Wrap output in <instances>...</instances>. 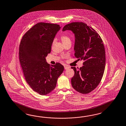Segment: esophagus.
Listing matches in <instances>:
<instances>
[{
    "instance_id": "1",
    "label": "esophagus",
    "mask_w": 126,
    "mask_h": 126,
    "mask_svg": "<svg viewBox=\"0 0 126 126\" xmlns=\"http://www.w3.org/2000/svg\"><path fill=\"white\" fill-rule=\"evenodd\" d=\"M70 68L69 66H68L67 65H65L64 66V69L65 70H67L69 68Z\"/></svg>"
}]
</instances>
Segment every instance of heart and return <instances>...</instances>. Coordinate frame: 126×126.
I'll use <instances>...</instances> for the list:
<instances>
[{
	"instance_id": "b5f03b06",
	"label": "heart",
	"mask_w": 126,
	"mask_h": 126,
	"mask_svg": "<svg viewBox=\"0 0 126 126\" xmlns=\"http://www.w3.org/2000/svg\"><path fill=\"white\" fill-rule=\"evenodd\" d=\"M61 39L62 42L64 43V44H65L66 43H67L68 42H71V39L69 37V36L66 35H63L61 36ZM55 40H53V42H52V44L54 42Z\"/></svg>"
}]
</instances>
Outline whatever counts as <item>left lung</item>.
<instances>
[{"label":"left lung","instance_id":"obj_1","mask_svg":"<svg viewBox=\"0 0 126 126\" xmlns=\"http://www.w3.org/2000/svg\"><path fill=\"white\" fill-rule=\"evenodd\" d=\"M71 30L75 35L74 56L83 60V66L74 71L71 79L74 90L83 94L89 93L100 84L106 64L103 42L99 34L83 22H72L65 25L63 31Z\"/></svg>","mask_w":126,"mask_h":126}]
</instances>
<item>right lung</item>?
<instances>
[{
    "label": "right lung",
    "mask_w": 126,
    "mask_h": 126,
    "mask_svg": "<svg viewBox=\"0 0 126 126\" xmlns=\"http://www.w3.org/2000/svg\"><path fill=\"white\" fill-rule=\"evenodd\" d=\"M59 25L38 23L23 36L19 47V61L26 82L33 90L41 95L52 92L64 70L59 63L50 65L46 57L51 52Z\"/></svg>",
    "instance_id": "add662e5"
}]
</instances>
